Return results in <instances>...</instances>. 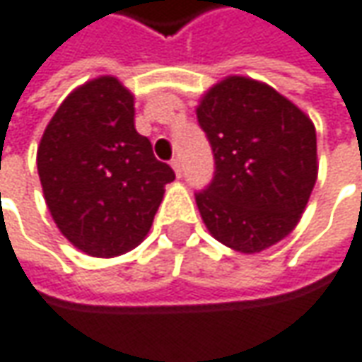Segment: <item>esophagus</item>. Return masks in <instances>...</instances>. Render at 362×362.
I'll use <instances>...</instances> for the list:
<instances>
[{
  "mask_svg": "<svg viewBox=\"0 0 362 362\" xmlns=\"http://www.w3.org/2000/svg\"><path fill=\"white\" fill-rule=\"evenodd\" d=\"M170 166L174 168V172H176V176L180 178V176H182V164H180V160H178V158H174V160L170 162Z\"/></svg>",
  "mask_w": 362,
  "mask_h": 362,
  "instance_id": "esophagus-1",
  "label": "esophagus"
}]
</instances>
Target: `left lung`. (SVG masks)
<instances>
[{"label": "left lung", "instance_id": "8db88e82", "mask_svg": "<svg viewBox=\"0 0 362 362\" xmlns=\"http://www.w3.org/2000/svg\"><path fill=\"white\" fill-rule=\"evenodd\" d=\"M214 178L196 204L210 234L255 255L294 230L317 182V132L303 110L262 81L228 76L196 107Z\"/></svg>", "mask_w": 362, "mask_h": 362}]
</instances>
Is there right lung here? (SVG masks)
<instances>
[{"instance_id":"add662e5","label":"right lung","mask_w":362,"mask_h":362,"mask_svg":"<svg viewBox=\"0 0 362 362\" xmlns=\"http://www.w3.org/2000/svg\"><path fill=\"white\" fill-rule=\"evenodd\" d=\"M45 204L81 252L112 258L150 230L164 186L176 178L134 128V95L100 76L57 107L37 148Z\"/></svg>"}]
</instances>
